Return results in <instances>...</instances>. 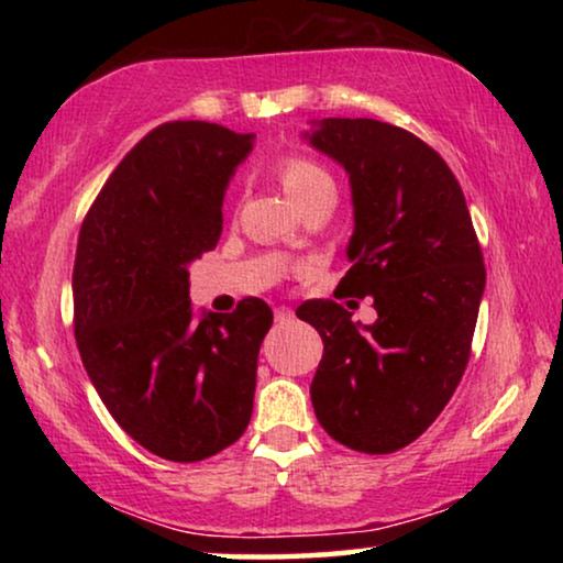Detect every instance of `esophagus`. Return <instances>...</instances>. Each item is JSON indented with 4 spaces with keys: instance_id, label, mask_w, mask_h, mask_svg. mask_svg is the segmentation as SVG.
Instances as JSON below:
<instances>
[{
    "instance_id": "esophagus-1",
    "label": "esophagus",
    "mask_w": 563,
    "mask_h": 563,
    "mask_svg": "<svg viewBox=\"0 0 563 563\" xmlns=\"http://www.w3.org/2000/svg\"><path fill=\"white\" fill-rule=\"evenodd\" d=\"M274 318H276V322H289L291 318H295V312H291L289 307H276Z\"/></svg>"
}]
</instances>
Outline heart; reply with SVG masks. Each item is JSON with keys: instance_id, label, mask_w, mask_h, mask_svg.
Listing matches in <instances>:
<instances>
[{"instance_id": "1", "label": "heart", "mask_w": 563, "mask_h": 563, "mask_svg": "<svg viewBox=\"0 0 563 563\" xmlns=\"http://www.w3.org/2000/svg\"><path fill=\"white\" fill-rule=\"evenodd\" d=\"M276 174H279L284 191H287L297 205L322 187H333V181H330L325 168L299 156L282 158L279 164H276Z\"/></svg>"}]
</instances>
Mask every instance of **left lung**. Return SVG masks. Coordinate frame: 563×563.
Segmentation results:
<instances>
[{
    "mask_svg": "<svg viewBox=\"0 0 563 563\" xmlns=\"http://www.w3.org/2000/svg\"><path fill=\"white\" fill-rule=\"evenodd\" d=\"M302 137L349 176L351 268L338 287L376 310L361 325L333 299L297 307L325 345L310 384L314 415L353 451H399L464 376L487 282L472 214L445 161L402 128L325 118Z\"/></svg>",
    "mask_w": 563,
    "mask_h": 563,
    "instance_id": "8db88e82",
    "label": "left lung"
}]
</instances>
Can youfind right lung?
<instances>
[{
	"mask_svg": "<svg viewBox=\"0 0 563 563\" xmlns=\"http://www.w3.org/2000/svg\"><path fill=\"white\" fill-rule=\"evenodd\" d=\"M253 133L166 122L114 168L84 220L74 264V330L97 395L125 433L191 464L249 428L264 299L191 314L189 266L222 233V199Z\"/></svg>",
	"mask_w": 563,
	"mask_h": 563,
	"instance_id": "add662e5",
	"label": "right lung"
}]
</instances>
